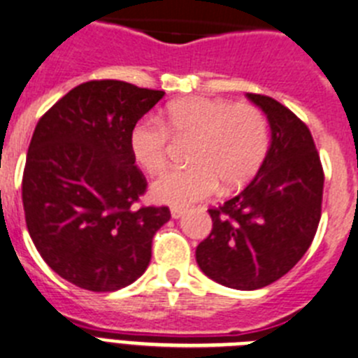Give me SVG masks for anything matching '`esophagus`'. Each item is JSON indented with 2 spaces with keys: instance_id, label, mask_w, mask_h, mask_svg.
I'll list each match as a JSON object with an SVG mask.
<instances>
[{
  "instance_id": "34e87169",
  "label": "esophagus",
  "mask_w": 358,
  "mask_h": 358,
  "mask_svg": "<svg viewBox=\"0 0 358 358\" xmlns=\"http://www.w3.org/2000/svg\"><path fill=\"white\" fill-rule=\"evenodd\" d=\"M183 214H185V210H183V208H178V207L171 208V217L173 219H180Z\"/></svg>"
}]
</instances>
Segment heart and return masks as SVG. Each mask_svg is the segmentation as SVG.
<instances>
[{
  "mask_svg": "<svg viewBox=\"0 0 358 358\" xmlns=\"http://www.w3.org/2000/svg\"><path fill=\"white\" fill-rule=\"evenodd\" d=\"M171 139L192 143L187 162L151 183L150 194L159 203L187 207L217 191L243 187L259 171L269 148V127L262 110L227 99L185 98L171 103L159 119L144 117L130 131V151L148 173L166 167Z\"/></svg>",
  "mask_w": 358,
  "mask_h": 358,
  "instance_id": "obj_1",
  "label": "heart"
}]
</instances>
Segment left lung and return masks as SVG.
I'll list each match as a JSON object with an SVG mask.
<instances>
[{
  "label": "left lung",
  "mask_w": 358,
  "mask_h": 358,
  "mask_svg": "<svg viewBox=\"0 0 358 358\" xmlns=\"http://www.w3.org/2000/svg\"><path fill=\"white\" fill-rule=\"evenodd\" d=\"M246 96L267 115L271 144L255 178L208 210L212 231L196 248V262L224 287L255 291L291 271L310 248L324 175L307 124L269 96Z\"/></svg>",
  "instance_id": "obj_1"
}]
</instances>
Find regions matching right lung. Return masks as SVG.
Listing matches in <instances>:
<instances>
[{
	"instance_id": "1",
	"label": "right lung",
	"mask_w": 358,
	"mask_h": 358,
	"mask_svg": "<svg viewBox=\"0 0 358 358\" xmlns=\"http://www.w3.org/2000/svg\"><path fill=\"white\" fill-rule=\"evenodd\" d=\"M119 80L80 83L38 119L22 173V207L35 248L57 275L94 292L146 271L167 207H135L146 178L130 131L164 98Z\"/></svg>"
}]
</instances>
